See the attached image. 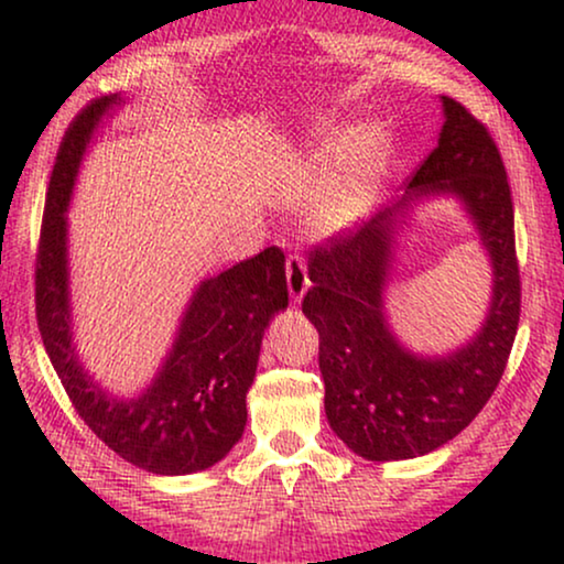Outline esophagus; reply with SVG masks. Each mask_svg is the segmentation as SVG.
Listing matches in <instances>:
<instances>
[{
  "label": "esophagus",
  "mask_w": 564,
  "mask_h": 564,
  "mask_svg": "<svg viewBox=\"0 0 564 564\" xmlns=\"http://www.w3.org/2000/svg\"><path fill=\"white\" fill-rule=\"evenodd\" d=\"M311 288V280H307V269H305V259L300 253H290L288 257V290L292 303H300L303 295Z\"/></svg>",
  "instance_id": "34e87169"
}]
</instances>
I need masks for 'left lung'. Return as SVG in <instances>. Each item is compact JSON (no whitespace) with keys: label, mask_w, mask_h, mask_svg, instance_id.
<instances>
[{"label":"left lung","mask_w":564,"mask_h":564,"mask_svg":"<svg viewBox=\"0 0 564 564\" xmlns=\"http://www.w3.org/2000/svg\"><path fill=\"white\" fill-rule=\"evenodd\" d=\"M436 149L408 180L403 195L311 251L303 297L318 328L326 419L334 434L372 462L413 459L452 442L475 421L511 354L521 315L513 203L503 159L488 128L457 99L442 97ZM457 196L494 267L484 326L459 350L438 358L399 341L383 311L394 275V236L415 202Z\"/></svg>","instance_id":"left-lung-1"}]
</instances>
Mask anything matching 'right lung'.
<instances>
[{
  "label": "right lung",
  "instance_id": "obj_1",
  "mask_svg": "<svg viewBox=\"0 0 564 564\" xmlns=\"http://www.w3.org/2000/svg\"><path fill=\"white\" fill-rule=\"evenodd\" d=\"M122 102V95L95 99L61 141L37 246V328L76 413L115 454L153 475H189L213 467L243 436L261 338L288 307L284 253L269 246L199 282L149 388L133 398L107 392L74 344L66 210L91 135Z\"/></svg>",
  "mask_w": 564,
  "mask_h": 564
}]
</instances>
